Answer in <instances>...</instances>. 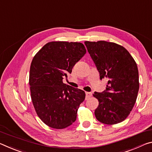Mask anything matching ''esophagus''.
<instances>
[{
	"label": "esophagus",
	"instance_id": "34e87169",
	"mask_svg": "<svg viewBox=\"0 0 152 152\" xmlns=\"http://www.w3.org/2000/svg\"><path fill=\"white\" fill-rule=\"evenodd\" d=\"M86 99H88L89 98H91V96H92V94L90 93V92H86Z\"/></svg>",
	"mask_w": 152,
	"mask_h": 152
}]
</instances>
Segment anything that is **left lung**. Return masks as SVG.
<instances>
[{"instance_id": "1", "label": "left lung", "mask_w": 152, "mask_h": 152, "mask_svg": "<svg viewBox=\"0 0 152 152\" xmlns=\"http://www.w3.org/2000/svg\"><path fill=\"white\" fill-rule=\"evenodd\" d=\"M99 73L100 79H108L106 89L93 96L98 100L97 120L106 125L125 121L137 97L139 72L135 60L127 50L114 42L104 40L84 42Z\"/></svg>"}]
</instances>
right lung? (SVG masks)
I'll list each match as a JSON object with an SVG mask.
<instances>
[{
    "mask_svg": "<svg viewBox=\"0 0 152 152\" xmlns=\"http://www.w3.org/2000/svg\"><path fill=\"white\" fill-rule=\"evenodd\" d=\"M86 53L80 42L53 41L32 59L29 78L31 101L37 115L50 127L63 129L76 121L85 91L66 85L63 79Z\"/></svg>",
    "mask_w": 152,
    "mask_h": 152,
    "instance_id": "obj_1",
    "label": "right lung"
}]
</instances>
